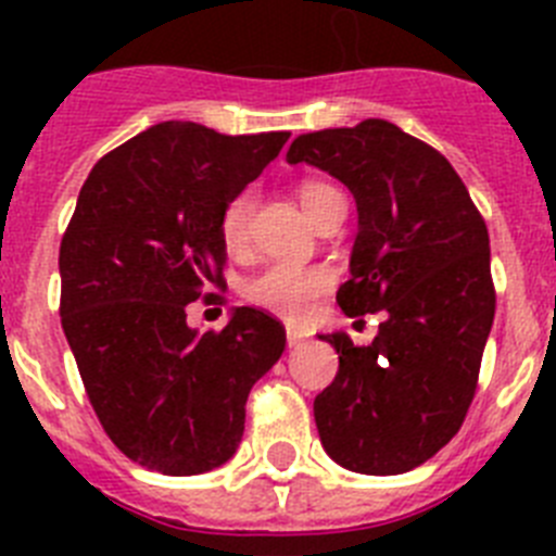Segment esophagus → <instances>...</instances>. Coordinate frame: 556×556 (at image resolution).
I'll return each instance as SVG.
<instances>
[{
	"label": "esophagus",
	"instance_id": "1",
	"mask_svg": "<svg viewBox=\"0 0 556 556\" xmlns=\"http://www.w3.org/2000/svg\"><path fill=\"white\" fill-rule=\"evenodd\" d=\"M303 339H306V333L294 331V328H287V345L289 348H298L303 342Z\"/></svg>",
	"mask_w": 556,
	"mask_h": 556
}]
</instances>
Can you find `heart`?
<instances>
[{"label":"heart","mask_w":556,"mask_h":556,"mask_svg":"<svg viewBox=\"0 0 556 556\" xmlns=\"http://www.w3.org/2000/svg\"><path fill=\"white\" fill-rule=\"evenodd\" d=\"M337 189L320 184V180H306L301 186V203L306 208L308 217H314V211L320 208L323 200L333 194ZM255 198L253 191H239L236 198L228 200L219 217V233L223 242L230 250H242L248 244L250 223H253ZM333 273L328 267H317V264H292V262H275L267 264L262 273H255L248 283H244V298L255 306L267 308V312L278 314L283 320H303L314 308L317 298L331 289Z\"/></svg>","instance_id":"obj_1"}]
</instances>
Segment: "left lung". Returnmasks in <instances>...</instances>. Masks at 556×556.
Returning <instances> with one entry per match:
<instances>
[{"label": "left lung", "mask_w": 556, "mask_h": 556, "mask_svg": "<svg viewBox=\"0 0 556 556\" xmlns=\"http://www.w3.org/2000/svg\"><path fill=\"white\" fill-rule=\"evenodd\" d=\"M289 164H312L351 189L358 233L348 317L384 312L372 345L326 333L339 353L314 397L323 448L342 468L395 476L459 431L495 317L490 236L443 152L384 119L298 136Z\"/></svg>", "instance_id": "8db88e82"}]
</instances>
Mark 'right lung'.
Wrapping results in <instances>:
<instances>
[{
    "instance_id": "add662e5",
    "label": "right lung",
    "mask_w": 556,
    "mask_h": 556,
    "mask_svg": "<svg viewBox=\"0 0 556 556\" xmlns=\"http://www.w3.org/2000/svg\"><path fill=\"white\" fill-rule=\"evenodd\" d=\"M289 132L223 136L161 122L94 164L63 233L61 323L86 395L113 445L164 476H194L239 448L253 384L287 331L239 306L223 331L186 326L219 294V217Z\"/></svg>"
}]
</instances>
